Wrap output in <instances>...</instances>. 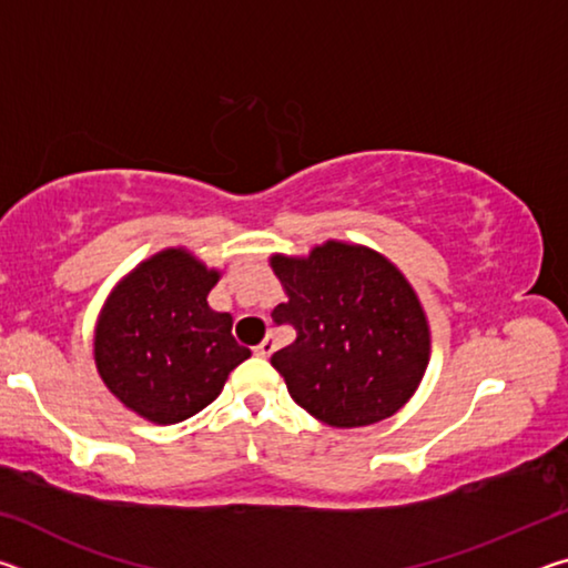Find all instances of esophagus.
<instances>
[{
	"instance_id": "34e87169",
	"label": "esophagus",
	"mask_w": 568,
	"mask_h": 568,
	"mask_svg": "<svg viewBox=\"0 0 568 568\" xmlns=\"http://www.w3.org/2000/svg\"><path fill=\"white\" fill-rule=\"evenodd\" d=\"M273 348H275V343L271 338H265L261 345H255V355H261V358H267V355L273 353Z\"/></svg>"
}]
</instances>
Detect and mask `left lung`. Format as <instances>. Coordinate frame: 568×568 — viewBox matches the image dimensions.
Segmentation results:
<instances>
[{
  "mask_svg": "<svg viewBox=\"0 0 568 568\" xmlns=\"http://www.w3.org/2000/svg\"><path fill=\"white\" fill-rule=\"evenodd\" d=\"M287 303L273 311L295 341L273 353L287 393L335 428L390 418L418 390L430 328L418 293L378 250L325 240L311 253L271 255Z\"/></svg>",
  "mask_w": 568,
  "mask_h": 568,
  "instance_id": "left-lung-1",
  "label": "left lung"
}]
</instances>
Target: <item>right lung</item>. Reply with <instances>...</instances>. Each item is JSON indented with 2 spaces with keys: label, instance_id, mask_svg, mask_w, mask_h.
Instances as JSON below:
<instances>
[{
  "label": "right lung",
  "instance_id": "right-lung-1",
  "mask_svg": "<svg viewBox=\"0 0 568 568\" xmlns=\"http://www.w3.org/2000/svg\"><path fill=\"white\" fill-rule=\"evenodd\" d=\"M220 275L187 247H165L132 267L104 301L94 365L140 418L170 426L195 416L250 358L233 338V315L207 305Z\"/></svg>",
  "mask_w": 568,
  "mask_h": 568
}]
</instances>
